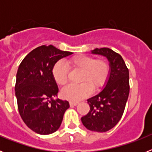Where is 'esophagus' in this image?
<instances>
[{"label": "esophagus", "instance_id": "esophagus-1", "mask_svg": "<svg viewBox=\"0 0 152 152\" xmlns=\"http://www.w3.org/2000/svg\"><path fill=\"white\" fill-rule=\"evenodd\" d=\"M70 106L71 107H75V106H77V104H78V103H77V102H70Z\"/></svg>", "mask_w": 152, "mask_h": 152}]
</instances>
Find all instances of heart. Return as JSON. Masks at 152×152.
<instances>
[{
    "instance_id": "obj_1",
    "label": "heart",
    "mask_w": 152,
    "mask_h": 152,
    "mask_svg": "<svg viewBox=\"0 0 152 152\" xmlns=\"http://www.w3.org/2000/svg\"><path fill=\"white\" fill-rule=\"evenodd\" d=\"M67 64L73 71L81 72L80 84H70L61 91L65 100L78 102L89 96L91 88L98 91L105 85L110 75V64L103 58L78 55L70 58ZM68 69L61 61L56 63L52 68V76L58 85H64L68 80Z\"/></svg>"
}]
</instances>
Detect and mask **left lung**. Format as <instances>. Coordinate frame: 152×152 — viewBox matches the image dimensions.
Masks as SVG:
<instances>
[{
    "label": "left lung",
    "instance_id": "8db88e82",
    "mask_svg": "<svg viewBox=\"0 0 152 152\" xmlns=\"http://www.w3.org/2000/svg\"><path fill=\"white\" fill-rule=\"evenodd\" d=\"M94 54L104 56L110 62V74L104 89L88 100L90 111L81 122L91 131H109L123 116L129 94V73L119 54L109 48L95 49Z\"/></svg>",
    "mask_w": 152,
    "mask_h": 152
}]
</instances>
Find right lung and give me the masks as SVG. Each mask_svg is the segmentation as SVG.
<instances>
[{"instance_id":"add662e5","label":"right lung","mask_w":152,"mask_h":152,"mask_svg":"<svg viewBox=\"0 0 152 152\" xmlns=\"http://www.w3.org/2000/svg\"><path fill=\"white\" fill-rule=\"evenodd\" d=\"M72 54L52 45H41L31 51L19 66L15 84L19 113L36 133L49 135L57 131L69 108L66 100L52 99L58 92L52 68L58 60Z\"/></svg>"}]
</instances>
